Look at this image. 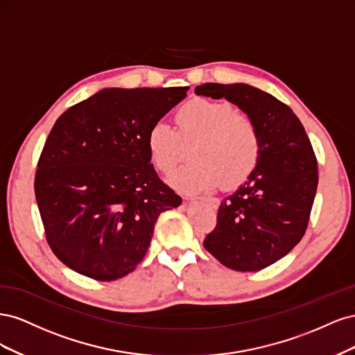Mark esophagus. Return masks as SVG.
Wrapping results in <instances>:
<instances>
[{"instance_id":"obj_1","label":"esophagus","mask_w":355,"mask_h":355,"mask_svg":"<svg viewBox=\"0 0 355 355\" xmlns=\"http://www.w3.org/2000/svg\"><path fill=\"white\" fill-rule=\"evenodd\" d=\"M188 200H201V201H206L209 206L211 207V209H218L219 207V198H216V197H191V198H188Z\"/></svg>"}]
</instances>
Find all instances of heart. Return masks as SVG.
<instances>
[{
    "label": "heart",
    "instance_id": "heart-1",
    "mask_svg": "<svg viewBox=\"0 0 355 355\" xmlns=\"http://www.w3.org/2000/svg\"><path fill=\"white\" fill-rule=\"evenodd\" d=\"M178 132L164 121L149 128L146 145L153 164L168 175L184 154V144L196 142V161L171 176V185L184 192L232 187L249 176L259 157V135L247 115L219 101L194 99L176 114Z\"/></svg>",
    "mask_w": 355,
    "mask_h": 355
}]
</instances>
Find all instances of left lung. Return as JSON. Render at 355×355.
I'll return each mask as SVG.
<instances>
[{"label": "left lung", "instance_id": "8db88e82", "mask_svg": "<svg viewBox=\"0 0 355 355\" xmlns=\"http://www.w3.org/2000/svg\"><path fill=\"white\" fill-rule=\"evenodd\" d=\"M196 93L237 105L259 135L256 167L222 201L216 228L204 247L231 270H263L284 257L306 231L318 185L313 146L293 111L253 85L206 83Z\"/></svg>", "mask_w": 355, "mask_h": 355}]
</instances>
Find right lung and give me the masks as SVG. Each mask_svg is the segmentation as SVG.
<instances>
[{"label": "right lung", "instance_id": "right-lung-1", "mask_svg": "<svg viewBox=\"0 0 355 355\" xmlns=\"http://www.w3.org/2000/svg\"><path fill=\"white\" fill-rule=\"evenodd\" d=\"M188 87L103 89L63 112L38 161L46 237L71 270L112 282L136 270L159 213L180 206L157 175L146 136Z\"/></svg>", "mask_w": 355, "mask_h": 355}]
</instances>
